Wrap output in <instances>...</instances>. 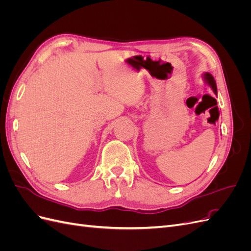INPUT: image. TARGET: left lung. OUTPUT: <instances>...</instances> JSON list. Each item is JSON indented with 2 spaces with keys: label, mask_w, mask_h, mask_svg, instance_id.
<instances>
[{
  "label": "left lung",
  "mask_w": 251,
  "mask_h": 251,
  "mask_svg": "<svg viewBox=\"0 0 251 251\" xmlns=\"http://www.w3.org/2000/svg\"><path fill=\"white\" fill-rule=\"evenodd\" d=\"M203 77H204L205 82L207 83V85L211 88V90L214 91L215 94L217 95V85H216V80H215L214 76H212V75H211L210 73H207V72H206V73L203 74Z\"/></svg>",
  "instance_id": "obj_1"
}]
</instances>
